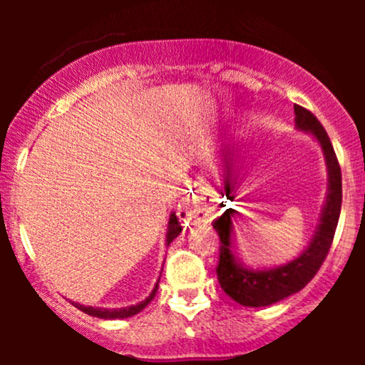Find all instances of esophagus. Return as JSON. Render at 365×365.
Instances as JSON below:
<instances>
[{
    "mask_svg": "<svg viewBox=\"0 0 365 365\" xmlns=\"http://www.w3.org/2000/svg\"><path fill=\"white\" fill-rule=\"evenodd\" d=\"M178 215L182 221H192V220H195V217H199L200 215L207 216L206 212H200V209H185V211L178 212Z\"/></svg>",
    "mask_w": 365,
    "mask_h": 365,
    "instance_id": "1",
    "label": "esophagus"
}]
</instances>
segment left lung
Listing matches in <instances>:
<instances>
[{
    "instance_id": "8db88e82",
    "label": "left lung",
    "mask_w": 365,
    "mask_h": 365,
    "mask_svg": "<svg viewBox=\"0 0 365 365\" xmlns=\"http://www.w3.org/2000/svg\"><path fill=\"white\" fill-rule=\"evenodd\" d=\"M295 128L300 132L311 133L319 142L324 154L326 170H328V197L322 207L319 225L314 233L311 244L299 257H295L284 266L273 269H250L244 267L232 252V209H226L215 220V230L220 235V262L216 273L217 282L226 295L245 307H266L279 300L287 299L293 293L300 292L316 276L324 262L329 247L333 244L338 220L341 211V170L338 165L336 154L319 120L305 108L295 104Z\"/></svg>"
}]
</instances>
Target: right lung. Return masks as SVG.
<instances>
[{
	"label": "right lung",
	"instance_id": "add662e5",
	"mask_svg": "<svg viewBox=\"0 0 365 365\" xmlns=\"http://www.w3.org/2000/svg\"><path fill=\"white\" fill-rule=\"evenodd\" d=\"M180 233H182V226H180V221L178 217L175 216V212H171L170 221H168V232H166V245H170L171 242L180 235ZM158 284H159V279L148 299L142 300L140 304L130 305V307H125V309H99V307L96 309V307H86V305H81V304H73V305L78 309V311L89 314L92 317H99V319H125V317H132L135 316V314H139L142 309H144L145 305L154 299V295H156L158 292Z\"/></svg>",
	"mask_w": 365,
	"mask_h": 365
}]
</instances>
